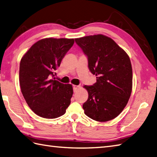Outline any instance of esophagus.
Wrapping results in <instances>:
<instances>
[{"label": "esophagus", "mask_w": 157, "mask_h": 157, "mask_svg": "<svg viewBox=\"0 0 157 157\" xmlns=\"http://www.w3.org/2000/svg\"><path fill=\"white\" fill-rule=\"evenodd\" d=\"M78 88H79L78 85H73V90H74V92H76Z\"/></svg>", "instance_id": "34e87169"}]
</instances>
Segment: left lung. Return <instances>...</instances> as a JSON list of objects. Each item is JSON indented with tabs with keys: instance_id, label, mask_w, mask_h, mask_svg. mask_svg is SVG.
I'll return each instance as SVG.
<instances>
[{
	"instance_id": "obj_1",
	"label": "left lung",
	"mask_w": 157,
	"mask_h": 157,
	"mask_svg": "<svg viewBox=\"0 0 157 157\" xmlns=\"http://www.w3.org/2000/svg\"><path fill=\"white\" fill-rule=\"evenodd\" d=\"M88 58L97 82L85 85L88 99L85 113L97 121L114 119L126 106L132 89V68L128 55L111 38L101 34L75 39Z\"/></svg>"
}]
</instances>
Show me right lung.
Returning <instances> with one entry per match:
<instances>
[{
	"mask_svg": "<svg viewBox=\"0 0 157 157\" xmlns=\"http://www.w3.org/2000/svg\"><path fill=\"white\" fill-rule=\"evenodd\" d=\"M74 43V39H42L35 43L21 60V90L27 105L37 116L47 119L58 117L71 104L72 85L54 80V76Z\"/></svg>",
	"mask_w": 157,
	"mask_h": 157,
	"instance_id": "1",
	"label": "right lung"
}]
</instances>
